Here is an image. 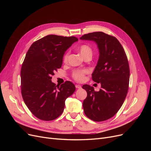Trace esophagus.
<instances>
[{
    "mask_svg": "<svg viewBox=\"0 0 151 151\" xmlns=\"http://www.w3.org/2000/svg\"><path fill=\"white\" fill-rule=\"evenodd\" d=\"M76 88L77 89H81V86L79 85V84H76Z\"/></svg>",
    "mask_w": 151,
    "mask_h": 151,
    "instance_id": "1",
    "label": "esophagus"
}]
</instances>
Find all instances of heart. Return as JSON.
Wrapping results in <instances>:
<instances>
[{"instance_id":"heart-1","label":"heart","mask_w":151,"mask_h":151,"mask_svg":"<svg viewBox=\"0 0 151 151\" xmlns=\"http://www.w3.org/2000/svg\"><path fill=\"white\" fill-rule=\"evenodd\" d=\"M79 51L81 55L84 58L88 55H92V48H91L89 45L87 44L81 45L79 47ZM68 57V52H67L63 56V62H66L67 61ZM87 73H88V71L84 69L75 70L72 73V78L77 82H81L84 79V76Z\"/></svg>"}]
</instances>
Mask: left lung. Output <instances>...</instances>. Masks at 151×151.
<instances>
[{"label":"left lung","mask_w":151,"mask_h":151,"mask_svg":"<svg viewBox=\"0 0 151 151\" xmlns=\"http://www.w3.org/2000/svg\"><path fill=\"white\" fill-rule=\"evenodd\" d=\"M80 39L92 40L98 45L99 57L92 79L101 86L99 91L89 85L83 86L87 92L84 111L94 122L105 121L118 111L127 96L130 79L127 57L119 41L103 32L85 34Z\"/></svg>","instance_id":"obj_1"}]
</instances>
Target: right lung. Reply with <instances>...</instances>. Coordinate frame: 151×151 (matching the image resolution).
<instances>
[{"label":"right lung","instance_id":"right-lung-1","mask_svg":"<svg viewBox=\"0 0 151 151\" xmlns=\"http://www.w3.org/2000/svg\"><path fill=\"white\" fill-rule=\"evenodd\" d=\"M77 40L75 36L47 35L32 44L26 55L21 70V94L27 107L40 120L56 119L63 111L65 99L74 93L70 81L58 86L52 82V76Z\"/></svg>","mask_w":151,"mask_h":151}]
</instances>
